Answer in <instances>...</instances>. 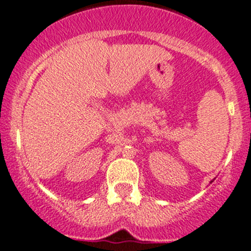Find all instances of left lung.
<instances>
[{"label": "left lung", "instance_id": "left-lung-1", "mask_svg": "<svg viewBox=\"0 0 251 251\" xmlns=\"http://www.w3.org/2000/svg\"><path fill=\"white\" fill-rule=\"evenodd\" d=\"M211 182H212V181H211Z\"/></svg>", "mask_w": 251, "mask_h": 251}]
</instances>
